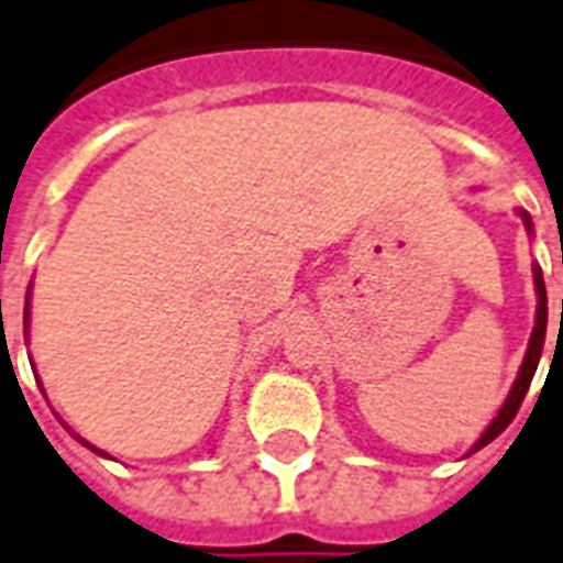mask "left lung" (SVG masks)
<instances>
[{"label": "left lung", "mask_w": 563, "mask_h": 563, "mask_svg": "<svg viewBox=\"0 0 563 563\" xmlns=\"http://www.w3.org/2000/svg\"><path fill=\"white\" fill-rule=\"evenodd\" d=\"M519 214H522V220H526L528 232H534V223H531V218H528V211H519ZM534 289H537V319H534V331H531V340H528L526 361H522V366H519V376H516L510 394H507V399H504V406L498 409V418L483 430L481 439L474 441L472 453L486 448L489 441L498 439V435L510 427V420L516 418V411H519V406H522L528 387H531V378H534L537 373V364H540V355H543V343H547V316H549L547 283H543V271L537 268V265H534ZM561 322H563V301H561Z\"/></svg>", "instance_id": "obj_1"}]
</instances>
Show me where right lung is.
I'll list each match as a JSON object with an SVG mask.
<instances>
[{"mask_svg": "<svg viewBox=\"0 0 563 563\" xmlns=\"http://www.w3.org/2000/svg\"><path fill=\"white\" fill-rule=\"evenodd\" d=\"M23 328H29V298H26V310H23ZM77 439H80V435H77ZM82 444H86V448H91L89 441H82ZM91 451H98V448H91ZM98 453H101V451H98ZM103 456H107V453H103Z\"/></svg>", "mask_w": 563, "mask_h": 563, "instance_id": "add662e5", "label": "right lung"}]
</instances>
